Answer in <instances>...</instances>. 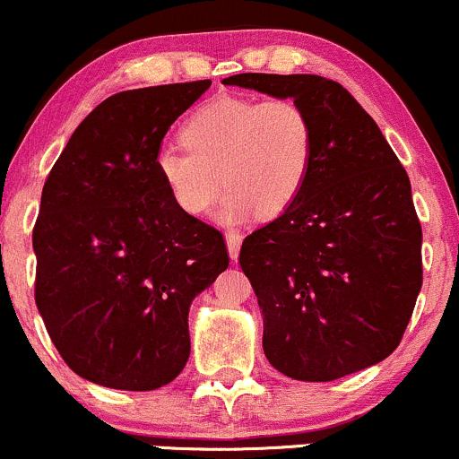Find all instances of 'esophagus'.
Segmentation results:
<instances>
[{
    "label": "esophagus",
    "instance_id": "1",
    "mask_svg": "<svg viewBox=\"0 0 459 459\" xmlns=\"http://www.w3.org/2000/svg\"><path fill=\"white\" fill-rule=\"evenodd\" d=\"M226 246H229L230 259H238L241 248V235L235 233V230H226Z\"/></svg>",
    "mask_w": 459,
    "mask_h": 459
}]
</instances>
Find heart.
Returning <instances> with one entry per match:
<instances>
[{"mask_svg": "<svg viewBox=\"0 0 459 459\" xmlns=\"http://www.w3.org/2000/svg\"><path fill=\"white\" fill-rule=\"evenodd\" d=\"M185 148L165 145L154 165L176 204L203 215L229 187L220 218H276L303 194L316 154V128L291 98H215L189 115Z\"/></svg>", "mask_w": 459, "mask_h": 459, "instance_id": "obj_1", "label": "heart"}]
</instances>
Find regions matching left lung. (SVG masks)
I'll use <instances>...</instances> for the list:
<instances>
[{
    "label": "left lung",
    "mask_w": 459,
    "mask_h": 459,
    "mask_svg": "<svg viewBox=\"0 0 459 459\" xmlns=\"http://www.w3.org/2000/svg\"><path fill=\"white\" fill-rule=\"evenodd\" d=\"M221 82L296 100L316 128L303 194L241 244L265 357L299 381L379 364L401 344L422 285V229L405 168L335 80L239 74Z\"/></svg>",
    "instance_id": "1"
}]
</instances>
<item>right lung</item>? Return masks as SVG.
<instances>
[{"label":"right lung","instance_id":"right-lung-1","mask_svg":"<svg viewBox=\"0 0 459 459\" xmlns=\"http://www.w3.org/2000/svg\"><path fill=\"white\" fill-rule=\"evenodd\" d=\"M211 80L110 95L43 185L34 300L65 364L115 390H156L189 359V305L229 268L218 229L176 204L156 152Z\"/></svg>","mask_w":459,"mask_h":459}]
</instances>
